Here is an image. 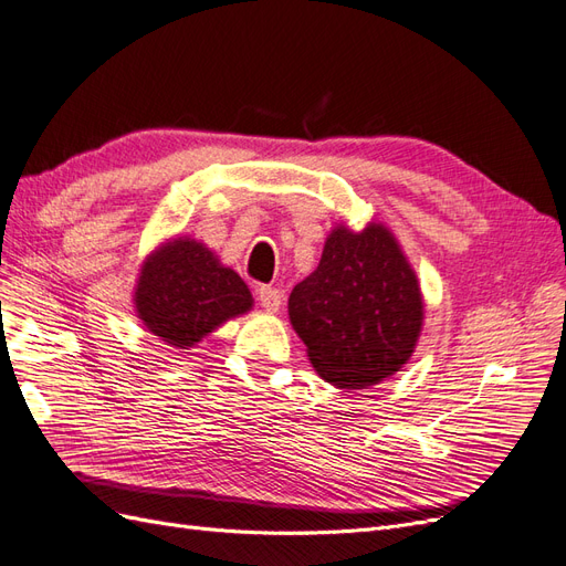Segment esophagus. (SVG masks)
<instances>
[{
	"mask_svg": "<svg viewBox=\"0 0 566 566\" xmlns=\"http://www.w3.org/2000/svg\"><path fill=\"white\" fill-rule=\"evenodd\" d=\"M256 296H259L261 307H265L268 312H277L280 305H282V294L275 286H261L256 291Z\"/></svg>",
	"mask_w": 566,
	"mask_h": 566,
	"instance_id": "obj_1",
	"label": "esophagus"
}]
</instances>
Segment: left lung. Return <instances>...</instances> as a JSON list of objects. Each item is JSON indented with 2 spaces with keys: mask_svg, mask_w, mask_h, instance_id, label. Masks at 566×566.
<instances>
[{
  "mask_svg": "<svg viewBox=\"0 0 566 566\" xmlns=\"http://www.w3.org/2000/svg\"><path fill=\"white\" fill-rule=\"evenodd\" d=\"M307 359L338 389H368L412 357L424 324L420 280L385 223H336L317 270L289 296Z\"/></svg>",
  "mask_w": 566,
  "mask_h": 566,
  "instance_id": "obj_1",
  "label": "left lung"
}]
</instances>
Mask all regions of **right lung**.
<instances>
[{"mask_svg":"<svg viewBox=\"0 0 566 566\" xmlns=\"http://www.w3.org/2000/svg\"><path fill=\"white\" fill-rule=\"evenodd\" d=\"M133 307L144 328L175 349H191L228 319L254 307L233 268L205 242L177 235L160 242L139 265Z\"/></svg>","mask_w":566,"mask_h":566,"instance_id":"right-lung-1","label":"right lung"}]
</instances>
